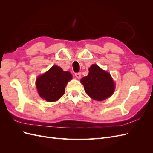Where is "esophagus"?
Listing matches in <instances>:
<instances>
[{
	"mask_svg": "<svg viewBox=\"0 0 153 153\" xmlns=\"http://www.w3.org/2000/svg\"><path fill=\"white\" fill-rule=\"evenodd\" d=\"M75 75V76L77 78H78V79H80V78H81V73H76Z\"/></svg>",
	"mask_w": 153,
	"mask_h": 153,
	"instance_id": "esophagus-1",
	"label": "esophagus"
}]
</instances>
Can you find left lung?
Listing matches in <instances>:
<instances>
[{
  "label": "left lung",
  "instance_id": "obj_1",
  "mask_svg": "<svg viewBox=\"0 0 153 153\" xmlns=\"http://www.w3.org/2000/svg\"><path fill=\"white\" fill-rule=\"evenodd\" d=\"M89 71L88 75L80 80L86 93L97 101L105 100L112 96L115 87L110 74L96 64H92Z\"/></svg>",
  "mask_w": 153,
  "mask_h": 153
}]
</instances>
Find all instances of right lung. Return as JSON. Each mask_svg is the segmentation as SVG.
Masks as SVG:
<instances>
[{
    "label": "right lung",
    "mask_w": 153,
    "mask_h": 153,
    "mask_svg": "<svg viewBox=\"0 0 153 153\" xmlns=\"http://www.w3.org/2000/svg\"><path fill=\"white\" fill-rule=\"evenodd\" d=\"M72 78L70 72L64 71L58 66H53L37 78L36 85L38 94L48 102L56 101L64 94L65 87Z\"/></svg>",
    "instance_id": "obj_1"
}]
</instances>
